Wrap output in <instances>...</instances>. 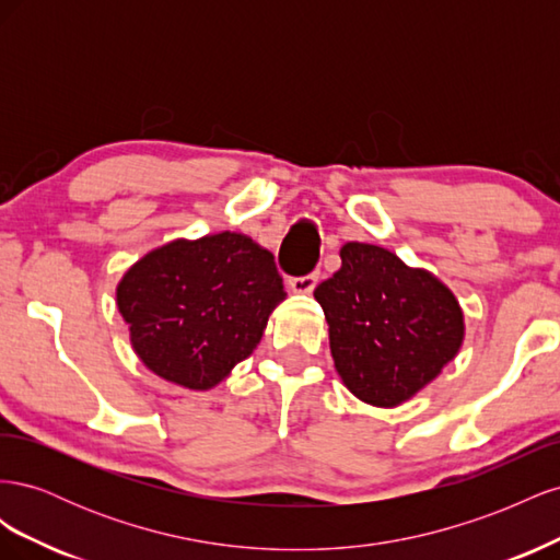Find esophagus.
Wrapping results in <instances>:
<instances>
[{
  "instance_id": "1",
  "label": "esophagus",
  "mask_w": 560,
  "mask_h": 560,
  "mask_svg": "<svg viewBox=\"0 0 560 560\" xmlns=\"http://www.w3.org/2000/svg\"><path fill=\"white\" fill-rule=\"evenodd\" d=\"M317 282H319L317 270H315V273L301 276V278H290V287H292V292H296V294H311L317 287Z\"/></svg>"
}]
</instances>
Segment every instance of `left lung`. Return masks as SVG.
I'll use <instances>...</instances> for the list:
<instances>
[{
  "label": "left lung",
  "mask_w": 560,
  "mask_h": 560,
  "mask_svg": "<svg viewBox=\"0 0 560 560\" xmlns=\"http://www.w3.org/2000/svg\"><path fill=\"white\" fill-rule=\"evenodd\" d=\"M315 299L338 376L366 404L411 399L463 346L465 319L448 287L378 245L346 243L341 268Z\"/></svg>",
  "instance_id": "8db88e82"
}]
</instances>
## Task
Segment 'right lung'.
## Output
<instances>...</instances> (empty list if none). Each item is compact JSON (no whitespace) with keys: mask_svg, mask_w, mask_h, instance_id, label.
<instances>
[{"mask_svg":"<svg viewBox=\"0 0 560 560\" xmlns=\"http://www.w3.org/2000/svg\"><path fill=\"white\" fill-rule=\"evenodd\" d=\"M284 296L273 254L231 231L151 249L116 287L132 350L189 389L214 387L249 358Z\"/></svg>","mask_w":560,"mask_h":560,"instance_id":"right-lung-1","label":"right lung"}]
</instances>
